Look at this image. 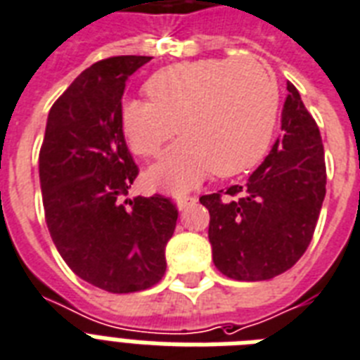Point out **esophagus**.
Wrapping results in <instances>:
<instances>
[{"instance_id": "esophagus-1", "label": "esophagus", "mask_w": 360, "mask_h": 360, "mask_svg": "<svg viewBox=\"0 0 360 360\" xmlns=\"http://www.w3.org/2000/svg\"><path fill=\"white\" fill-rule=\"evenodd\" d=\"M195 202H197V198L195 197H180L176 200V208L180 210V212H184V210L189 208V206H193Z\"/></svg>"}]
</instances>
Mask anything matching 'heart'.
Returning a JSON list of instances; mask_svg holds the SVG:
<instances>
[{
    "instance_id": "1",
    "label": "heart",
    "mask_w": 360,
    "mask_h": 360,
    "mask_svg": "<svg viewBox=\"0 0 360 360\" xmlns=\"http://www.w3.org/2000/svg\"><path fill=\"white\" fill-rule=\"evenodd\" d=\"M145 100H126L120 131L137 156L154 158L182 137L146 172L169 193H184L210 172L234 176L264 156L278 113V85L258 57L195 59L152 74Z\"/></svg>"
}]
</instances>
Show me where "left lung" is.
Returning a JSON list of instances; mask_svg holds the SVG:
<instances>
[{
  "mask_svg": "<svg viewBox=\"0 0 360 360\" xmlns=\"http://www.w3.org/2000/svg\"><path fill=\"white\" fill-rule=\"evenodd\" d=\"M283 135L241 186L204 195L215 267L236 281H269L307 251L326 198V158L314 119L288 83Z\"/></svg>",
  "mask_w": 360,
  "mask_h": 360,
  "instance_id": "obj_1",
  "label": "left lung"
}]
</instances>
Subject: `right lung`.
<instances>
[{"label":"right lung","mask_w":360,"mask_h":360,"mask_svg":"<svg viewBox=\"0 0 360 360\" xmlns=\"http://www.w3.org/2000/svg\"><path fill=\"white\" fill-rule=\"evenodd\" d=\"M152 57L94 63L50 109L39 156L51 240L77 277L111 294L154 286L165 275V247L178 210L169 198H124L137 176L120 131L128 77Z\"/></svg>","instance_id":"obj_1"}]
</instances>
